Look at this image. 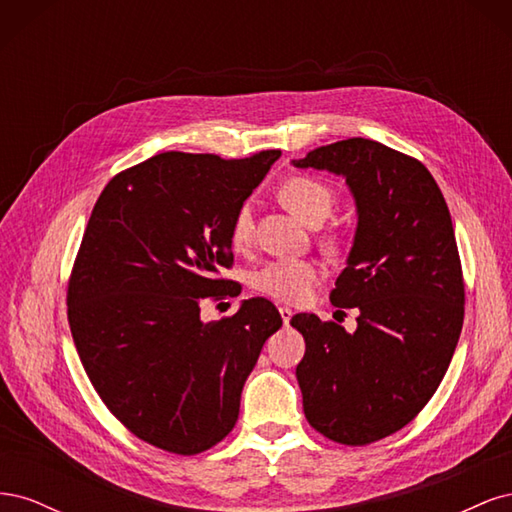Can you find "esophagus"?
Returning <instances> with one entry per match:
<instances>
[{
	"instance_id": "obj_1",
	"label": "esophagus",
	"mask_w": 512,
	"mask_h": 512,
	"mask_svg": "<svg viewBox=\"0 0 512 512\" xmlns=\"http://www.w3.org/2000/svg\"><path fill=\"white\" fill-rule=\"evenodd\" d=\"M280 316H282V320H284V327H288L290 318H292V309H290V307H280Z\"/></svg>"
}]
</instances>
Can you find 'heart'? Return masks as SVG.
<instances>
[{
    "instance_id": "1",
    "label": "heart",
    "mask_w": 512,
    "mask_h": 512,
    "mask_svg": "<svg viewBox=\"0 0 512 512\" xmlns=\"http://www.w3.org/2000/svg\"><path fill=\"white\" fill-rule=\"evenodd\" d=\"M280 198L307 226H320L337 205V194L331 185L309 175L290 177L282 185ZM228 239L235 250H247L254 243V211L250 203H241L232 213ZM322 247L329 254H339L344 250V239L339 235H327L322 237ZM318 282L320 271L309 260H273L252 277V286L258 292L288 305L309 301Z\"/></svg>"
}]
</instances>
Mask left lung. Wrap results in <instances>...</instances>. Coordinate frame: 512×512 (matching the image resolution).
I'll list each match as a JSON object with an SVG mask.
<instances>
[{
	"label": "left lung",
	"mask_w": 512,
	"mask_h": 512,
	"mask_svg": "<svg viewBox=\"0 0 512 512\" xmlns=\"http://www.w3.org/2000/svg\"><path fill=\"white\" fill-rule=\"evenodd\" d=\"M301 168L344 175L359 207L348 267L331 303L356 307L350 335L333 320L292 316L307 423L346 446L406 427L436 393L459 342L466 284L446 200L423 162L369 138L309 151Z\"/></svg>",
	"instance_id": "obj_1"
}]
</instances>
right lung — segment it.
<instances>
[{"mask_svg":"<svg viewBox=\"0 0 512 512\" xmlns=\"http://www.w3.org/2000/svg\"><path fill=\"white\" fill-rule=\"evenodd\" d=\"M280 149L243 160L164 151L106 183L68 280V322L96 393L138 440L175 455L222 442L275 305L247 299L222 320L200 303L237 297L228 226Z\"/></svg>","mask_w":512,"mask_h":512,"instance_id":"1","label":"right lung"}]
</instances>
